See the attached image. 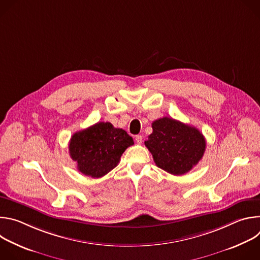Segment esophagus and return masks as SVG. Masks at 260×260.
Segmentation results:
<instances>
[{"label": "esophagus", "mask_w": 260, "mask_h": 260, "mask_svg": "<svg viewBox=\"0 0 260 260\" xmlns=\"http://www.w3.org/2000/svg\"><path fill=\"white\" fill-rule=\"evenodd\" d=\"M136 142H137L138 144H142V142H143V137H142L141 135L136 136Z\"/></svg>", "instance_id": "obj_1"}]
</instances>
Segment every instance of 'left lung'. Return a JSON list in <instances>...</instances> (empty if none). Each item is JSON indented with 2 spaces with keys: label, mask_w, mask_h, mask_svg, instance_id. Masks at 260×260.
Masks as SVG:
<instances>
[{
  "label": "left lung",
  "mask_w": 260,
  "mask_h": 260,
  "mask_svg": "<svg viewBox=\"0 0 260 260\" xmlns=\"http://www.w3.org/2000/svg\"><path fill=\"white\" fill-rule=\"evenodd\" d=\"M152 128L145 146L158 168L180 176L189 172L202 159L206 139L194 126L162 117L152 122Z\"/></svg>",
  "instance_id": "left-lung-1"
}]
</instances>
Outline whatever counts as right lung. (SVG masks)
<instances>
[{"label":"right lung","instance_id":"add662e5","mask_svg":"<svg viewBox=\"0 0 260 260\" xmlns=\"http://www.w3.org/2000/svg\"><path fill=\"white\" fill-rule=\"evenodd\" d=\"M132 145L134 140L124 129L110 122H98L72 136L69 152L79 172L101 178L118 165L122 153Z\"/></svg>","mask_w":260,"mask_h":260}]
</instances>
